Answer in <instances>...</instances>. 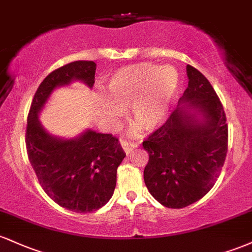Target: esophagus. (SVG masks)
<instances>
[{"label": "esophagus", "mask_w": 252, "mask_h": 252, "mask_svg": "<svg viewBox=\"0 0 252 252\" xmlns=\"http://www.w3.org/2000/svg\"><path fill=\"white\" fill-rule=\"evenodd\" d=\"M121 146H122L126 154H129V153L132 152V149L137 147V143L130 142V141H121Z\"/></svg>", "instance_id": "1"}]
</instances>
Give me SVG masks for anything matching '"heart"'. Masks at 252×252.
<instances>
[{
	"label": "heart",
	"mask_w": 252,
	"mask_h": 252,
	"mask_svg": "<svg viewBox=\"0 0 252 252\" xmlns=\"http://www.w3.org/2000/svg\"><path fill=\"white\" fill-rule=\"evenodd\" d=\"M178 72L172 66L140 63L117 71L106 84V97L99 100L100 110L110 121L130 115L144 130H154L167 116L178 86Z\"/></svg>",
	"instance_id": "obj_1"
}]
</instances>
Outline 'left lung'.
<instances>
[{"instance_id":"1","label":"left lung","mask_w":252,"mask_h":252,"mask_svg":"<svg viewBox=\"0 0 252 252\" xmlns=\"http://www.w3.org/2000/svg\"><path fill=\"white\" fill-rule=\"evenodd\" d=\"M189 86L168 120L142 142L149 160L144 182L163 206L182 209L215 186L227 153L222 104L207 78L187 65Z\"/></svg>"}]
</instances>
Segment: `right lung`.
I'll use <instances>...</instances> for the list:
<instances>
[{"label": "right lung", "instance_id": "add662e5", "mask_svg": "<svg viewBox=\"0 0 252 252\" xmlns=\"http://www.w3.org/2000/svg\"><path fill=\"white\" fill-rule=\"evenodd\" d=\"M96 63L77 60L51 72L32 100L26 128V149L40 186L54 202L77 213L103 207L114 194L117 168L126 158L117 137L88 130L74 140H59L37 120L57 86L78 79L91 88Z\"/></svg>", "mask_w": 252, "mask_h": 252}]
</instances>
